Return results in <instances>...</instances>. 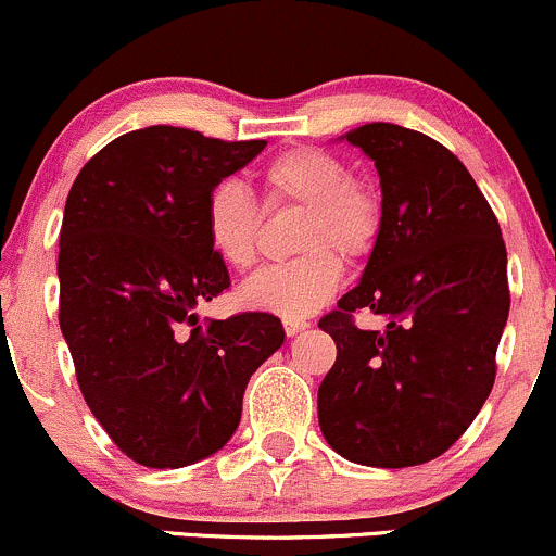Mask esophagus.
I'll return each instance as SVG.
<instances>
[{"instance_id": "obj_1", "label": "esophagus", "mask_w": 556, "mask_h": 556, "mask_svg": "<svg viewBox=\"0 0 556 556\" xmlns=\"http://www.w3.org/2000/svg\"><path fill=\"white\" fill-rule=\"evenodd\" d=\"M306 327H308L306 319H285V332H288L290 338L298 336L301 330H306Z\"/></svg>"}]
</instances>
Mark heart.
<instances>
[{
    "label": "heart",
    "mask_w": 556,
    "mask_h": 556,
    "mask_svg": "<svg viewBox=\"0 0 556 556\" xmlns=\"http://www.w3.org/2000/svg\"><path fill=\"white\" fill-rule=\"evenodd\" d=\"M263 207H303L295 248L301 258L268 266L239 290L250 308L303 319L319 312L343 282L346 261L376 250L383 231V197L372 180L352 175L346 160L319 146H293L261 173ZM204 231L213 253L233 271H248L261 253L263 210L237 180H220L204 202ZM339 254L336 256L334 253Z\"/></svg>",
    "instance_id": "1"
}]
</instances>
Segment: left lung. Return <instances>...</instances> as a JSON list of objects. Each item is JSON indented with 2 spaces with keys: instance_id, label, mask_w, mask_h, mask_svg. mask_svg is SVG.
I'll list each match as a JSON object with an SVG mask.
<instances>
[{
  "instance_id": "8db88e82",
  "label": "left lung",
  "mask_w": 556,
  "mask_h": 556,
  "mask_svg": "<svg viewBox=\"0 0 556 556\" xmlns=\"http://www.w3.org/2000/svg\"><path fill=\"white\" fill-rule=\"evenodd\" d=\"M346 140L376 160L383 231L362 282L319 319L338 349L319 383V429L346 460L402 469L455 445L493 389L511 303L506 244L440 140L391 122ZM356 311L381 313L387 327L359 331Z\"/></svg>"
}]
</instances>
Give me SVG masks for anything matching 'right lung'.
I'll use <instances>...</instances> for the list:
<instances>
[{
  "label": "right lung",
  "instance_id": "1",
  "mask_svg": "<svg viewBox=\"0 0 556 556\" xmlns=\"http://www.w3.org/2000/svg\"><path fill=\"white\" fill-rule=\"evenodd\" d=\"M263 146L154 125L103 146L68 191L58 323L87 407L149 469L224 447L250 376L285 341L266 312L197 319L200 303L231 288L207 242L204 202Z\"/></svg>",
  "mask_w": 556,
  "mask_h": 556
}]
</instances>
